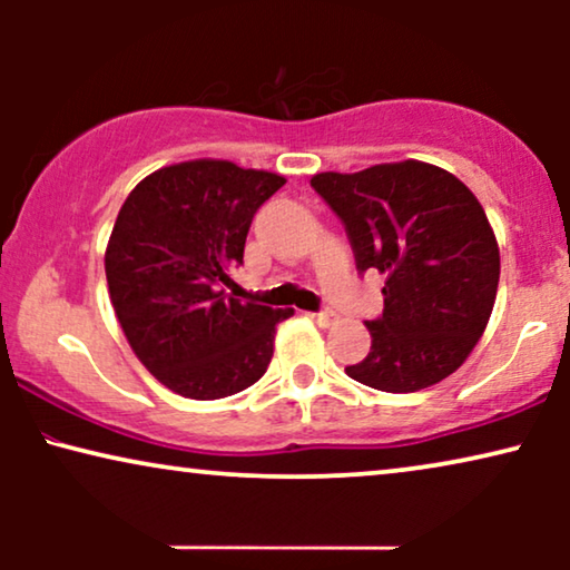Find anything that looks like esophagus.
I'll list each match as a JSON object with an SVG mask.
<instances>
[{"instance_id":"1","label":"esophagus","mask_w":570,"mask_h":570,"mask_svg":"<svg viewBox=\"0 0 570 570\" xmlns=\"http://www.w3.org/2000/svg\"><path fill=\"white\" fill-rule=\"evenodd\" d=\"M314 318L322 326H330L332 322H334V311H330V308H324V311H318V314H314Z\"/></svg>"}]
</instances>
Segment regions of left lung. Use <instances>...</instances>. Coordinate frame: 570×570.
<instances>
[{"mask_svg": "<svg viewBox=\"0 0 570 570\" xmlns=\"http://www.w3.org/2000/svg\"><path fill=\"white\" fill-rule=\"evenodd\" d=\"M311 186L345 225L357 272L386 275L371 353L345 373L379 392L439 384L466 361L493 314L495 233L478 197L431 163L316 174Z\"/></svg>", "mask_w": 570, "mask_h": 570, "instance_id": "1", "label": "left lung"}]
</instances>
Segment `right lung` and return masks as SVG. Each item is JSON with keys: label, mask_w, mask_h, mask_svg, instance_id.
Instances as JSON below:
<instances>
[{"label": "right lung", "mask_w": 570, "mask_h": 570, "mask_svg": "<svg viewBox=\"0 0 570 570\" xmlns=\"http://www.w3.org/2000/svg\"><path fill=\"white\" fill-rule=\"evenodd\" d=\"M285 184L230 160H189L142 178L106 248L111 303L131 350L170 392L223 400L256 384L293 308L223 291L244 264L252 220Z\"/></svg>", "instance_id": "1"}]
</instances>
